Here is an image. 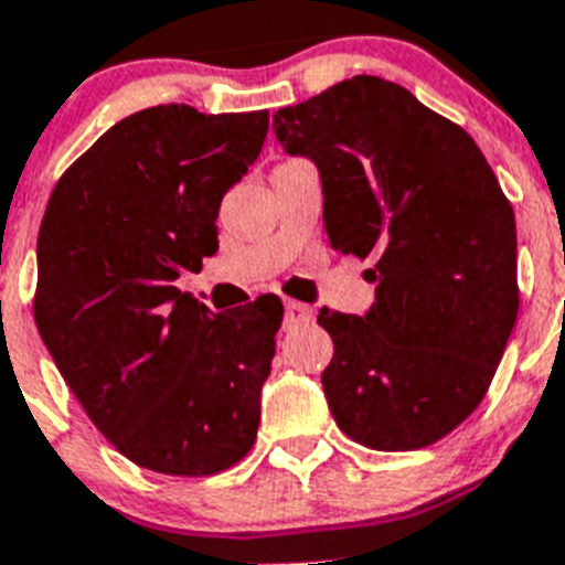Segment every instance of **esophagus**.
Masks as SVG:
<instances>
[{
    "label": "esophagus",
    "instance_id": "1",
    "mask_svg": "<svg viewBox=\"0 0 565 565\" xmlns=\"http://www.w3.org/2000/svg\"><path fill=\"white\" fill-rule=\"evenodd\" d=\"M313 319V308L306 302H297V299H286V326H306Z\"/></svg>",
    "mask_w": 565,
    "mask_h": 565
}]
</instances>
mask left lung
Instances as JSON below:
<instances>
[{"instance_id": "8db88e82", "label": "left lung", "mask_w": 565, "mask_h": 565, "mask_svg": "<svg viewBox=\"0 0 565 565\" xmlns=\"http://www.w3.org/2000/svg\"><path fill=\"white\" fill-rule=\"evenodd\" d=\"M322 174L331 246L371 259L364 317L322 308L339 430L384 452L450 436L487 396L518 317L512 203L472 135L376 76L274 113Z\"/></svg>"}]
</instances>
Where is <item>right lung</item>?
Returning <instances> with one entry per match:
<instances>
[{
  "instance_id": "obj_1",
  "label": "right lung",
  "mask_w": 565,
  "mask_h": 565,
  "mask_svg": "<svg viewBox=\"0 0 565 565\" xmlns=\"http://www.w3.org/2000/svg\"><path fill=\"white\" fill-rule=\"evenodd\" d=\"M268 109H141L58 178L39 228L33 317L89 422L138 467L206 478L248 456L282 302L209 311L174 286L217 252L223 194Z\"/></svg>"
}]
</instances>
